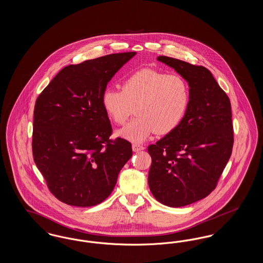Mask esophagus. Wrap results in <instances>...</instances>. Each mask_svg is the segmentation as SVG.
Returning <instances> with one entry per match:
<instances>
[{
	"instance_id": "34e87169",
	"label": "esophagus",
	"mask_w": 263,
	"mask_h": 263,
	"mask_svg": "<svg viewBox=\"0 0 263 263\" xmlns=\"http://www.w3.org/2000/svg\"><path fill=\"white\" fill-rule=\"evenodd\" d=\"M132 149L134 152H140V151L144 150V147L143 146H140V145H138V144H133L132 145Z\"/></svg>"
}]
</instances>
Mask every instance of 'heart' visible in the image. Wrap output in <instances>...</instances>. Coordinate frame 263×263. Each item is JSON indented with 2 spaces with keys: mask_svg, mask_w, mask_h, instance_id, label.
I'll use <instances>...</instances> for the list:
<instances>
[{
  "mask_svg": "<svg viewBox=\"0 0 263 263\" xmlns=\"http://www.w3.org/2000/svg\"><path fill=\"white\" fill-rule=\"evenodd\" d=\"M121 88H104L101 105L115 124L124 123L135 107L137 117L116 131L117 137L129 142L143 143L155 131L168 134L187 112L190 91L181 76L144 68L127 76Z\"/></svg>",
  "mask_w": 263,
  "mask_h": 263,
  "instance_id": "obj_1",
  "label": "heart"
}]
</instances>
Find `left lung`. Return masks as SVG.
<instances>
[{"label": "left lung", "instance_id": "8db88e82", "mask_svg": "<svg viewBox=\"0 0 263 263\" xmlns=\"http://www.w3.org/2000/svg\"><path fill=\"white\" fill-rule=\"evenodd\" d=\"M187 82L190 100L181 124L148 147V183L154 197L182 207L208 196L232 155L231 102L211 72L202 66L159 56Z\"/></svg>", "mask_w": 263, "mask_h": 263}]
</instances>
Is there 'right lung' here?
<instances>
[{
  "label": "right lung",
  "instance_id": "add662e5",
  "mask_svg": "<svg viewBox=\"0 0 263 263\" xmlns=\"http://www.w3.org/2000/svg\"><path fill=\"white\" fill-rule=\"evenodd\" d=\"M136 52L110 54L69 65L39 95L34 106V163L56 198L77 207L105 200L130 158L124 139L110 141L101 95Z\"/></svg>",
  "mask_w": 263,
  "mask_h": 263
}]
</instances>
